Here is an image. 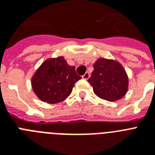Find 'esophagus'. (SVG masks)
Returning a JSON list of instances; mask_svg holds the SVG:
<instances>
[{
  "mask_svg": "<svg viewBox=\"0 0 155 155\" xmlns=\"http://www.w3.org/2000/svg\"><path fill=\"white\" fill-rule=\"evenodd\" d=\"M90 77V74H89V72H86L84 75H82V78L85 79V80H87V79H89V78Z\"/></svg>",
  "mask_w": 155,
  "mask_h": 155,
  "instance_id": "1",
  "label": "esophagus"
}]
</instances>
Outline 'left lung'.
<instances>
[{
  "label": "left lung",
  "instance_id": "obj_1",
  "mask_svg": "<svg viewBox=\"0 0 155 155\" xmlns=\"http://www.w3.org/2000/svg\"><path fill=\"white\" fill-rule=\"evenodd\" d=\"M94 70L88 82L93 86V92L101 99L116 101L127 91L128 78L126 71L116 61L99 58L93 64Z\"/></svg>",
  "mask_w": 155,
  "mask_h": 155
}]
</instances>
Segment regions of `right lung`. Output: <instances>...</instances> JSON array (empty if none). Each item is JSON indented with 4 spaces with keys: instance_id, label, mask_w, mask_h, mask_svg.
Here are the masks:
<instances>
[{
    "instance_id": "right-lung-1",
    "label": "right lung",
    "mask_w": 155,
    "mask_h": 155,
    "mask_svg": "<svg viewBox=\"0 0 155 155\" xmlns=\"http://www.w3.org/2000/svg\"><path fill=\"white\" fill-rule=\"evenodd\" d=\"M81 78L75 66L68 65L64 57H58L46 60L39 66L32 77L31 86L41 101L55 104L68 97Z\"/></svg>"
}]
</instances>
